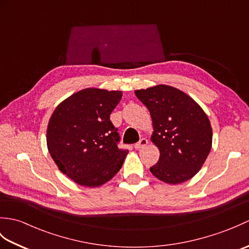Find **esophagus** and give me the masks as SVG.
I'll return each mask as SVG.
<instances>
[{"mask_svg": "<svg viewBox=\"0 0 249 249\" xmlns=\"http://www.w3.org/2000/svg\"><path fill=\"white\" fill-rule=\"evenodd\" d=\"M147 143H149V141H147L145 138H142V139H140L139 142H137V143L135 144V149L136 150L143 149V147H145L147 145Z\"/></svg>", "mask_w": 249, "mask_h": 249, "instance_id": "obj_1", "label": "esophagus"}]
</instances>
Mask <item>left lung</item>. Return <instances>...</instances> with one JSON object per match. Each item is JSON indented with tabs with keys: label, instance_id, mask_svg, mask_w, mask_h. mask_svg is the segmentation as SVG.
<instances>
[{
	"label": "left lung",
	"instance_id": "8db88e82",
	"mask_svg": "<svg viewBox=\"0 0 249 249\" xmlns=\"http://www.w3.org/2000/svg\"><path fill=\"white\" fill-rule=\"evenodd\" d=\"M136 96L149 109L151 140L160 152L150 171L160 181L181 184L195 177L212 147V127L203 109L187 94L158 84L137 89Z\"/></svg>",
	"mask_w": 249,
	"mask_h": 249
}]
</instances>
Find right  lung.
I'll return each mask as SVG.
<instances>
[{
	"label": "right lung",
	"instance_id": "right-lung-1",
	"mask_svg": "<svg viewBox=\"0 0 249 249\" xmlns=\"http://www.w3.org/2000/svg\"><path fill=\"white\" fill-rule=\"evenodd\" d=\"M121 98V91L84 89L63 100L51 115L48 151L60 171L81 186L107 183L128 154L118 147V128L110 121Z\"/></svg>",
	"mask_w": 249,
	"mask_h": 249
}]
</instances>
